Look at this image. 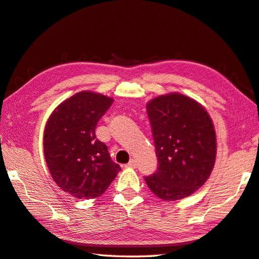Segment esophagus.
Returning a JSON list of instances; mask_svg holds the SVG:
<instances>
[{
	"instance_id": "obj_1",
	"label": "esophagus",
	"mask_w": 259,
	"mask_h": 259,
	"mask_svg": "<svg viewBox=\"0 0 259 259\" xmlns=\"http://www.w3.org/2000/svg\"><path fill=\"white\" fill-rule=\"evenodd\" d=\"M126 167H133V168H136V167H137V161L135 159H131L129 163H128V165H126Z\"/></svg>"
}]
</instances>
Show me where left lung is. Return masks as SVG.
<instances>
[{
  "instance_id": "obj_1",
  "label": "left lung",
  "mask_w": 259,
  "mask_h": 259,
  "mask_svg": "<svg viewBox=\"0 0 259 259\" xmlns=\"http://www.w3.org/2000/svg\"><path fill=\"white\" fill-rule=\"evenodd\" d=\"M158 167L145 181L154 194L176 201L193 194L209 179L215 163L217 138L209 113L180 93L147 103Z\"/></svg>"
}]
</instances>
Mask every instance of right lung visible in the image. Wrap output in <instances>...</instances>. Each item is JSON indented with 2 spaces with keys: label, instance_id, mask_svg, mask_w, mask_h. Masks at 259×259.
Wrapping results in <instances>:
<instances>
[{
  "label": "right lung",
  "instance_id": "1",
  "mask_svg": "<svg viewBox=\"0 0 259 259\" xmlns=\"http://www.w3.org/2000/svg\"><path fill=\"white\" fill-rule=\"evenodd\" d=\"M112 103L109 96L83 91L60 103L46 123V163L56 184L76 199L101 196L121 170L95 136Z\"/></svg>",
  "mask_w": 259,
  "mask_h": 259
}]
</instances>
